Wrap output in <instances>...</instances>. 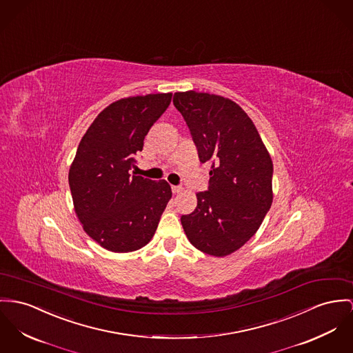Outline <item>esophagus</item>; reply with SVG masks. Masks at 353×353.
<instances>
[{
	"instance_id": "34e87169",
	"label": "esophagus",
	"mask_w": 353,
	"mask_h": 353,
	"mask_svg": "<svg viewBox=\"0 0 353 353\" xmlns=\"http://www.w3.org/2000/svg\"><path fill=\"white\" fill-rule=\"evenodd\" d=\"M183 190V187H180V185H172V192L173 193H180Z\"/></svg>"
}]
</instances>
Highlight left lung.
Segmentation results:
<instances>
[{
    "instance_id": "8db88e82",
    "label": "left lung",
    "mask_w": 353,
    "mask_h": 353,
    "mask_svg": "<svg viewBox=\"0 0 353 353\" xmlns=\"http://www.w3.org/2000/svg\"><path fill=\"white\" fill-rule=\"evenodd\" d=\"M173 105L190 128L200 163H211L208 190L181 216L190 243L225 256L261 227L272 203V161L243 109L208 92H174Z\"/></svg>"
}]
</instances>
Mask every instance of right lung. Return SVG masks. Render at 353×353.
Instances as JSON below:
<instances>
[{"label":"right lung","instance_id":"1","mask_svg":"<svg viewBox=\"0 0 353 353\" xmlns=\"http://www.w3.org/2000/svg\"><path fill=\"white\" fill-rule=\"evenodd\" d=\"M170 101L168 92L111 103L81 138L70 168V190L83 230L112 252L149 243L172 197L165 180L130 174L145 137Z\"/></svg>","mask_w":353,"mask_h":353}]
</instances>
